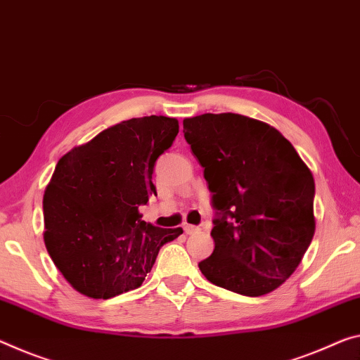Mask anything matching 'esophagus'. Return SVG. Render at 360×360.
Returning <instances> with one entry per match:
<instances>
[{
	"mask_svg": "<svg viewBox=\"0 0 360 360\" xmlns=\"http://www.w3.org/2000/svg\"><path fill=\"white\" fill-rule=\"evenodd\" d=\"M184 232H186V233H189V236H192V233L200 232V227L192 226V224H186V226H184Z\"/></svg>",
	"mask_w": 360,
	"mask_h": 360,
	"instance_id": "esophagus-1",
	"label": "esophagus"
}]
</instances>
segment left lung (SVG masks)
Instances as JSON below:
<instances>
[{
    "mask_svg": "<svg viewBox=\"0 0 360 360\" xmlns=\"http://www.w3.org/2000/svg\"><path fill=\"white\" fill-rule=\"evenodd\" d=\"M182 124L216 210L214 250L198 267L233 293L274 292L298 267L316 231L311 169L292 142L259 120L203 113Z\"/></svg>",
    "mask_w": 360,
    "mask_h": 360,
    "instance_id": "left-lung-1",
    "label": "left lung"
}]
</instances>
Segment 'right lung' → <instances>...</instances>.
<instances>
[{"instance_id": "right-lung-1", "label": "right lung", "mask_w": 360, "mask_h": 360, "mask_svg": "<svg viewBox=\"0 0 360 360\" xmlns=\"http://www.w3.org/2000/svg\"><path fill=\"white\" fill-rule=\"evenodd\" d=\"M179 133L169 117L131 118L65 153L44 191V245L65 281L108 300L139 288L160 248L182 233L142 221L157 158Z\"/></svg>"}]
</instances>
